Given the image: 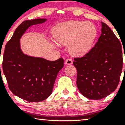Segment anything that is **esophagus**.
I'll use <instances>...</instances> for the list:
<instances>
[{"label": "esophagus", "mask_w": 125, "mask_h": 125, "mask_svg": "<svg viewBox=\"0 0 125 125\" xmlns=\"http://www.w3.org/2000/svg\"><path fill=\"white\" fill-rule=\"evenodd\" d=\"M73 63V61L71 58L67 59L65 61V64H72Z\"/></svg>", "instance_id": "obj_1"}]
</instances>
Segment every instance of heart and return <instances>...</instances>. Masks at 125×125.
<instances>
[{
	"label": "heart",
	"instance_id": "obj_1",
	"mask_svg": "<svg viewBox=\"0 0 125 125\" xmlns=\"http://www.w3.org/2000/svg\"><path fill=\"white\" fill-rule=\"evenodd\" d=\"M96 34V29L92 23L79 21L62 23L53 32L56 41L63 45L70 44V50L75 55L86 53L91 48Z\"/></svg>",
	"mask_w": 125,
	"mask_h": 125
}]
</instances>
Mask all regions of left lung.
<instances>
[{
	"label": "left lung",
	"mask_w": 125,
	"mask_h": 125,
	"mask_svg": "<svg viewBox=\"0 0 125 125\" xmlns=\"http://www.w3.org/2000/svg\"><path fill=\"white\" fill-rule=\"evenodd\" d=\"M94 48L73 63L77 69L76 84L82 94L90 99L104 98L115 90L122 71V45L104 23Z\"/></svg>",
	"instance_id": "left-lung-1"
}]
</instances>
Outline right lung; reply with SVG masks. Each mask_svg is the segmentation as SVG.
I'll use <instances>...</instances> for the list:
<instances>
[{"instance_id": "1", "label": "right lung", "mask_w": 125, "mask_h": 125, "mask_svg": "<svg viewBox=\"0 0 125 125\" xmlns=\"http://www.w3.org/2000/svg\"><path fill=\"white\" fill-rule=\"evenodd\" d=\"M46 20L36 19L23 21L6 44L3 58V71L10 90L16 96L31 102L42 101L51 95L57 75L64 66L62 58L50 61L24 54L21 49L20 39L26 30Z\"/></svg>"}]
</instances>
